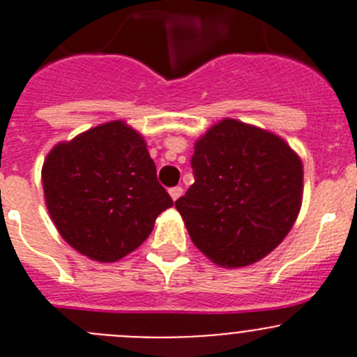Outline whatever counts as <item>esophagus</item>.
Masks as SVG:
<instances>
[{
    "mask_svg": "<svg viewBox=\"0 0 357 357\" xmlns=\"http://www.w3.org/2000/svg\"><path fill=\"white\" fill-rule=\"evenodd\" d=\"M182 193H184V189H182L181 185H176V188L169 189V197H172L173 200H178V198L182 197Z\"/></svg>",
    "mask_w": 357,
    "mask_h": 357,
    "instance_id": "34e87169",
    "label": "esophagus"
}]
</instances>
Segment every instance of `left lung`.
<instances>
[{"mask_svg":"<svg viewBox=\"0 0 357 357\" xmlns=\"http://www.w3.org/2000/svg\"><path fill=\"white\" fill-rule=\"evenodd\" d=\"M195 184L175 202L189 238L223 268L275 250L301 213L302 159L282 137L225 118L195 143Z\"/></svg>","mask_w":357,"mask_h":357,"instance_id":"1","label":"left lung"}]
</instances>
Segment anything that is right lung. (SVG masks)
I'll return each instance as SVG.
<instances>
[{
	"instance_id": "obj_1",
	"label": "right lung",
	"mask_w": 357,
	"mask_h": 357,
	"mask_svg": "<svg viewBox=\"0 0 357 357\" xmlns=\"http://www.w3.org/2000/svg\"><path fill=\"white\" fill-rule=\"evenodd\" d=\"M40 178L59 234L98 263H114L141 247L157 216L173 206L157 182L146 141L123 119L55 144Z\"/></svg>"
}]
</instances>
